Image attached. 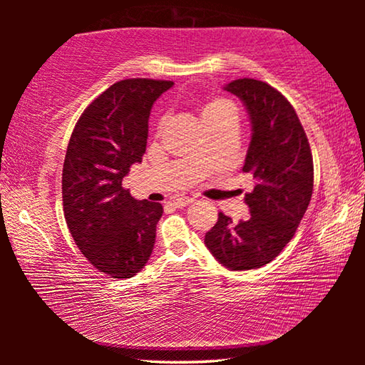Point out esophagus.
Listing matches in <instances>:
<instances>
[{
	"mask_svg": "<svg viewBox=\"0 0 365 365\" xmlns=\"http://www.w3.org/2000/svg\"><path fill=\"white\" fill-rule=\"evenodd\" d=\"M195 200L193 197H188V196H182V197H175L174 201H172V205H174L175 207H185V206H188V205H191V202H193Z\"/></svg>",
	"mask_w": 365,
	"mask_h": 365,
	"instance_id": "34e87169",
	"label": "esophagus"
}]
</instances>
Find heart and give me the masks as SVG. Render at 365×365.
I'll return each instance as SVG.
<instances>
[{
    "instance_id": "heart-1",
    "label": "heart",
    "mask_w": 365,
    "mask_h": 365,
    "mask_svg": "<svg viewBox=\"0 0 365 365\" xmlns=\"http://www.w3.org/2000/svg\"><path fill=\"white\" fill-rule=\"evenodd\" d=\"M201 119L206 123V127L211 130H217V128H228V130H235L238 125V109L235 106L232 100L225 96H215L209 98L200 106ZM164 123V119H160V125Z\"/></svg>"
}]
</instances>
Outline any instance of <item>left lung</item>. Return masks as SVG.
I'll return each mask as SVG.
<instances>
[{
    "mask_svg": "<svg viewBox=\"0 0 365 365\" xmlns=\"http://www.w3.org/2000/svg\"><path fill=\"white\" fill-rule=\"evenodd\" d=\"M243 101L251 141L243 172L255 178L245 195L251 217L233 222L219 212L205 245L230 270H251L280 255L289 243L312 196V153L292 104L279 90L255 78L227 83Z\"/></svg>",
    "mask_w": 365,
    "mask_h": 365,
    "instance_id": "1",
    "label": "left lung"
}]
</instances>
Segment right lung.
Returning a JSON list of instances; mask_svg holds the SVG:
<instances>
[{
  "label": "right lung",
  "mask_w": 365,
  "mask_h": 365,
  "mask_svg": "<svg viewBox=\"0 0 365 365\" xmlns=\"http://www.w3.org/2000/svg\"><path fill=\"white\" fill-rule=\"evenodd\" d=\"M174 82L127 78L110 85L80 115L63 168L64 217L91 265L130 279L150 259L164 209L122 187L146 151L154 101Z\"/></svg>",
  "instance_id": "add662e5"
}]
</instances>
